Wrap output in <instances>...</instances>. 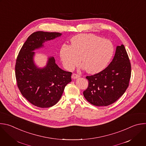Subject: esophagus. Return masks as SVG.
<instances>
[{"label":"esophagus","instance_id":"1","mask_svg":"<svg viewBox=\"0 0 146 146\" xmlns=\"http://www.w3.org/2000/svg\"><path fill=\"white\" fill-rule=\"evenodd\" d=\"M79 77H80V76H79L78 74H76V73H73V74H72V78L73 79L77 78H78Z\"/></svg>","mask_w":146,"mask_h":146}]
</instances>
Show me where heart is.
<instances>
[{"instance_id":"b5f03b06","label":"heart","mask_w":146,"mask_h":146,"mask_svg":"<svg viewBox=\"0 0 146 146\" xmlns=\"http://www.w3.org/2000/svg\"><path fill=\"white\" fill-rule=\"evenodd\" d=\"M72 45L64 44L60 50V57L65 67L73 69L81 61L89 73L103 70L112 57L114 47L108 39L92 34H81L71 39Z\"/></svg>"}]
</instances>
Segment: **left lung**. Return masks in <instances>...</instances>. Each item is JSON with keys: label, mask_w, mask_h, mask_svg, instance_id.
Wrapping results in <instances>:
<instances>
[{"label": "left lung", "mask_w": 146, "mask_h": 146, "mask_svg": "<svg viewBox=\"0 0 146 146\" xmlns=\"http://www.w3.org/2000/svg\"><path fill=\"white\" fill-rule=\"evenodd\" d=\"M131 66L123 44L117 46L112 62L103 70L86 76L88 86L84 96L96 106H107L116 102L128 87Z\"/></svg>", "instance_id": "obj_1"}]
</instances>
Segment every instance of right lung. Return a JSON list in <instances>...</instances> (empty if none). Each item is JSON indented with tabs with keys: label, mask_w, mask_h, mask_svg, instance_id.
<instances>
[{
	"label": "right lung",
	"mask_w": 146,
	"mask_h": 146,
	"mask_svg": "<svg viewBox=\"0 0 146 146\" xmlns=\"http://www.w3.org/2000/svg\"><path fill=\"white\" fill-rule=\"evenodd\" d=\"M61 35L56 32L36 31L31 34L24 43L16 60L15 77L17 86L31 104L40 108H48L61 99L65 86L71 82L72 73L60 69L53 57L47 65L38 68L33 61L34 50L43 46L46 40Z\"/></svg>",
	"instance_id": "right-lung-1"
}]
</instances>
